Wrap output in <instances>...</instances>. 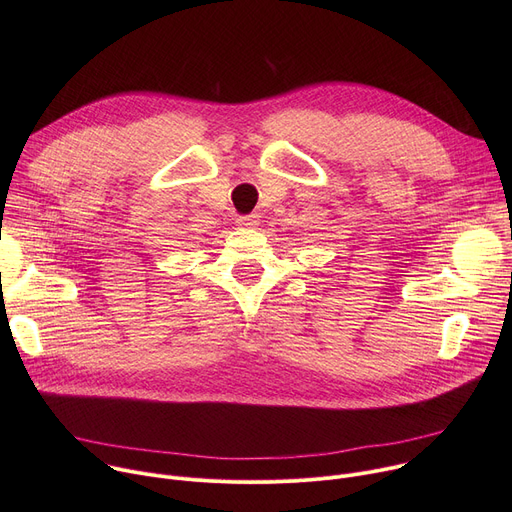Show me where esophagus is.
<instances>
[{
	"label": "esophagus",
	"instance_id": "esophagus-1",
	"mask_svg": "<svg viewBox=\"0 0 512 512\" xmlns=\"http://www.w3.org/2000/svg\"><path fill=\"white\" fill-rule=\"evenodd\" d=\"M259 223V216L257 214H243L237 218V225L239 227H255Z\"/></svg>",
	"mask_w": 512,
	"mask_h": 512
}]
</instances>
